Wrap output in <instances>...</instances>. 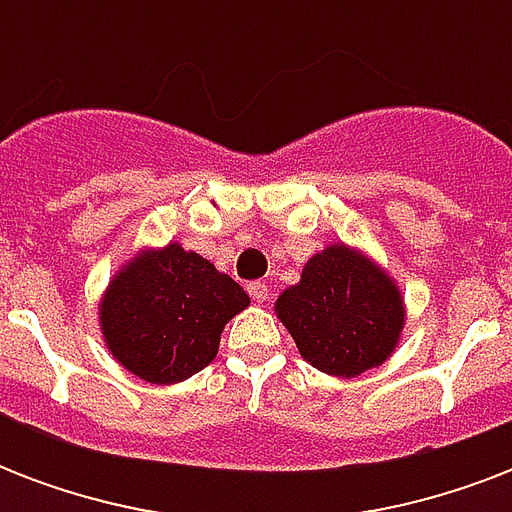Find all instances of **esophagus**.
Wrapping results in <instances>:
<instances>
[{"instance_id": "34e87169", "label": "esophagus", "mask_w": 512, "mask_h": 512, "mask_svg": "<svg viewBox=\"0 0 512 512\" xmlns=\"http://www.w3.org/2000/svg\"><path fill=\"white\" fill-rule=\"evenodd\" d=\"M247 289L255 303H265V300H268V295H271V292H268V284H263V281H252Z\"/></svg>"}]
</instances>
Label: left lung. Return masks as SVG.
<instances>
[{"instance_id": "left-lung-1", "label": "left lung", "mask_w": 512, "mask_h": 512, "mask_svg": "<svg viewBox=\"0 0 512 512\" xmlns=\"http://www.w3.org/2000/svg\"><path fill=\"white\" fill-rule=\"evenodd\" d=\"M300 356L350 380L393 356L406 324L401 289L358 247L335 241L303 265L300 281L273 305Z\"/></svg>"}]
</instances>
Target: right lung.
Listing matches in <instances>:
<instances>
[{"instance_id":"add662e5","label":"right lung","mask_w":512,"mask_h":512,"mask_svg":"<svg viewBox=\"0 0 512 512\" xmlns=\"http://www.w3.org/2000/svg\"><path fill=\"white\" fill-rule=\"evenodd\" d=\"M247 305L249 295L228 273L170 241L143 247L108 281L100 335L127 372L175 385L217 356L225 324Z\"/></svg>"}]
</instances>
